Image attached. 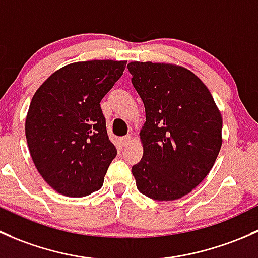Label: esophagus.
<instances>
[{
	"label": "esophagus",
	"mask_w": 258,
	"mask_h": 258,
	"mask_svg": "<svg viewBox=\"0 0 258 258\" xmlns=\"http://www.w3.org/2000/svg\"><path fill=\"white\" fill-rule=\"evenodd\" d=\"M130 142H132V135H125V137L121 138V143H123V145H129Z\"/></svg>",
	"instance_id": "esophagus-1"
}]
</instances>
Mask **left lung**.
<instances>
[{
	"mask_svg": "<svg viewBox=\"0 0 258 258\" xmlns=\"http://www.w3.org/2000/svg\"><path fill=\"white\" fill-rule=\"evenodd\" d=\"M145 107L143 158L132 168L137 187L153 200H177L208 176L222 145V116L198 76L170 63L130 62Z\"/></svg>",
	"mask_w": 258,
	"mask_h": 258,
	"instance_id": "8db88e82",
	"label": "left lung"
}]
</instances>
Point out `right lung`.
Segmentation results:
<instances>
[{
    "label": "right lung",
    "mask_w": 258,
    "mask_h": 258,
    "mask_svg": "<svg viewBox=\"0 0 258 258\" xmlns=\"http://www.w3.org/2000/svg\"><path fill=\"white\" fill-rule=\"evenodd\" d=\"M126 60H87L64 66L36 90L26 116V139L41 176L68 198L102 187L116 156L100 100L125 70Z\"/></svg>",
    "instance_id": "obj_1"
}]
</instances>
